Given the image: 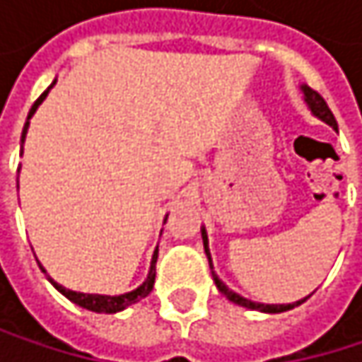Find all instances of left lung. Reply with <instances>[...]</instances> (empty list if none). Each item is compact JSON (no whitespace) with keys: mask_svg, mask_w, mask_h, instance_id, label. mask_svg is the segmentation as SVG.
<instances>
[{"mask_svg":"<svg viewBox=\"0 0 362 362\" xmlns=\"http://www.w3.org/2000/svg\"><path fill=\"white\" fill-rule=\"evenodd\" d=\"M300 90H302V94H304V103H306V107L310 109V112L315 115V117H319L321 121H325L327 125H331L333 129H337V121H335V117H333V112L329 110L327 107V103L323 100V96L319 94V92H315L313 88H308L306 83H302L300 86ZM201 237H203V247H205V255H207V259H209V268H211V276H214V283H216V287H218V291L226 298V300H230L233 304H237V306H243V308H247V310H259V313H270V315H276V313H285V310H291V308H296V306H300V304H304L310 296H306V298H302V300H298V302H293V304H259V302H252V300H247V298H243V296H239L237 291H233V289H228L220 279H218V274L214 272V264H211V253H209V241H207V230H205V226H201Z\"/></svg>","mask_w":362,"mask_h":362,"instance_id":"8db88e82","label":"left lung"}]
</instances>
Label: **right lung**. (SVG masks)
<instances>
[{
    "label": "right lung",
    "instance_id": "add662e5",
    "mask_svg": "<svg viewBox=\"0 0 362 362\" xmlns=\"http://www.w3.org/2000/svg\"><path fill=\"white\" fill-rule=\"evenodd\" d=\"M56 86V79L52 81V86L39 96L35 100V105L31 107L29 110V117H27V123H25V127H23V136H21V157H23V144H25V138H27V132H29V121H31V117L35 115V110L39 109V105L45 100V96L49 94V90ZM18 172H21V168H18ZM18 184V180H16ZM165 220H168V216H165ZM157 255H159V247H155V253H153V259H151V268H148V274H146V279H144V283L142 285H138L136 289H132V291H127V293H121V296H103V293H81V291H73V289H66V287H62L60 283H56L47 272H45V268L39 264V259H37V264H39V268H41V272L47 276V281L66 298V300H71L73 304H77V306H81V308H86V310H92V313H100V315H115V313H121V310H125L127 306H132V304H136V302H140L142 298H146L151 291H153V285H155V266H157Z\"/></svg>",
    "mask_w": 362,
    "mask_h": 362
}]
</instances>
